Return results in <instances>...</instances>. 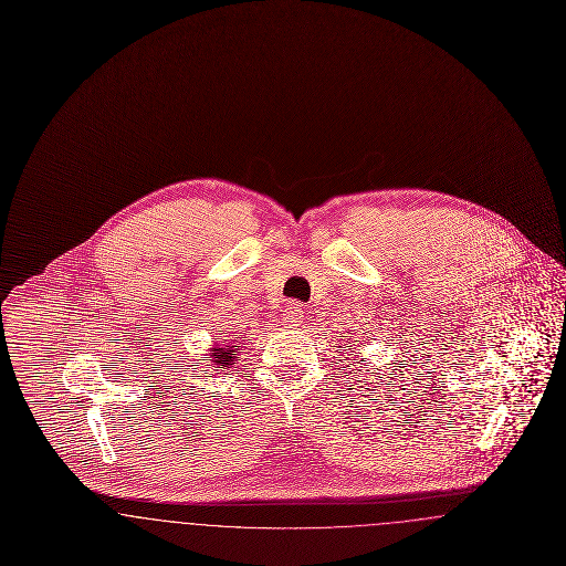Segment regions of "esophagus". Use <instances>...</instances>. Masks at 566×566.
<instances>
[{
	"label": "esophagus",
	"instance_id": "34e87169",
	"mask_svg": "<svg viewBox=\"0 0 566 566\" xmlns=\"http://www.w3.org/2000/svg\"><path fill=\"white\" fill-rule=\"evenodd\" d=\"M282 312H284L282 314V323L286 324V326H296V324H301V321H303V310L296 303H289Z\"/></svg>",
	"mask_w": 566,
	"mask_h": 566
}]
</instances>
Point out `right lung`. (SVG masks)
Wrapping results in <instances>:
<instances>
[{
    "label": "right lung",
    "instance_id": "obj_1",
    "mask_svg": "<svg viewBox=\"0 0 566 566\" xmlns=\"http://www.w3.org/2000/svg\"><path fill=\"white\" fill-rule=\"evenodd\" d=\"M240 346H229V344H218L214 348H210V354H208V358L212 360V365L216 367V371L218 369H229L231 365H233V360L235 358H240Z\"/></svg>",
    "mask_w": 566,
    "mask_h": 566
}]
</instances>
